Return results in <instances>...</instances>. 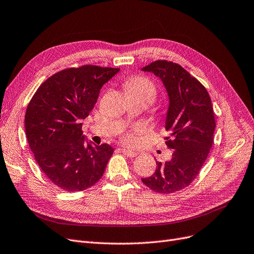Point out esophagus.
Segmentation results:
<instances>
[{"label":"esophagus","mask_w":254,"mask_h":254,"mask_svg":"<svg viewBox=\"0 0 254 254\" xmlns=\"http://www.w3.org/2000/svg\"><path fill=\"white\" fill-rule=\"evenodd\" d=\"M122 154H124L125 156L127 157H129V158H134L137 156V153L136 152H132V151H128V149H126V148H122L121 149Z\"/></svg>","instance_id":"esophagus-1"}]
</instances>
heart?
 I'll list each match as a JSON object with an SVG mask.
<instances>
[{"mask_svg": "<svg viewBox=\"0 0 254 254\" xmlns=\"http://www.w3.org/2000/svg\"><path fill=\"white\" fill-rule=\"evenodd\" d=\"M125 91L127 96H134L146 99L152 103L157 96V89L154 82L145 76H135L127 79L125 84ZM141 132V127H135L130 132H126L121 137V140L127 144L134 142L135 137L138 133Z\"/></svg>", "mask_w": 254, "mask_h": 254, "instance_id": "b5f03b06", "label": "heart"}]
</instances>
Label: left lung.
Here are the masks:
<instances>
[{
	"label": "left lung",
	"mask_w": 254,
	"mask_h": 254,
	"mask_svg": "<svg viewBox=\"0 0 254 254\" xmlns=\"http://www.w3.org/2000/svg\"><path fill=\"white\" fill-rule=\"evenodd\" d=\"M160 77L170 97L165 143L174 149L170 161H156L155 173L142 182L159 193L189 186L199 175L213 143L215 119L207 90L180 64L165 60L142 68Z\"/></svg>",
	"instance_id": "8db88e82"
}]
</instances>
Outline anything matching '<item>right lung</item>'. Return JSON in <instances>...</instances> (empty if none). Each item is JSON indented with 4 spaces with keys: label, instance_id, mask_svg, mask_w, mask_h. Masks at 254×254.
I'll return each instance as SVG.
<instances>
[{
    "label": "right lung",
    "instance_id": "right-lung-1",
    "mask_svg": "<svg viewBox=\"0 0 254 254\" xmlns=\"http://www.w3.org/2000/svg\"><path fill=\"white\" fill-rule=\"evenodd\" d=\"M118 68L83 64L53 74L28 103L25 129L35 160L60 190L82 191L105 173L114 149L84 142L81 120L89 116L99 91Z\"/></svg>",
    "mask_w": 254,
    "mask_h": 254
}]
</instances>
